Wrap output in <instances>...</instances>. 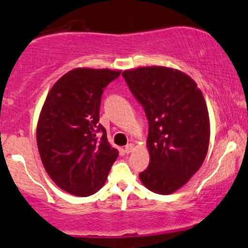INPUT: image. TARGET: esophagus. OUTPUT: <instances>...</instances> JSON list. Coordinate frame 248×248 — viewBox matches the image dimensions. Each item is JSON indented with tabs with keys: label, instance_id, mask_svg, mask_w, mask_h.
Instances as JSON below:
<instances>
[{
	"label": "esophagus",
	"instance_id": "esophagus-1",
	"mask_svg": "<svg viewBox=\"0 0 248 248\" xmlns=\"http://www.w3.org/2000/svg\"><path fill=\"white\" fill-rule=\"evenodd\" d=\"M133 150H135V146H133V144H127L126 146H125V148H124L125 153H131V152H133Z\"/></svg>",
	"mask_w": 248,
	"mask_h": 248
}]
</instances>
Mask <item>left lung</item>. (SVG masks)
Segmentation results:
<instances>
[{"label":"left lung","instance_id":"left-lung-1","mask_svg":"<svg viewBox=\"0 0 248 248\" xmlns=\"http://www.w3.org/2000/svg\"><path fill=\"white\" fill-rule=\"evenodd\" d=\"M122 75L148 121L150 165L140 181L153 193H174L208 152L210 125L202 92L193 78L168 67H139Z\"/></svg>","mask_w":248,"mask_h":248}]
</instances>
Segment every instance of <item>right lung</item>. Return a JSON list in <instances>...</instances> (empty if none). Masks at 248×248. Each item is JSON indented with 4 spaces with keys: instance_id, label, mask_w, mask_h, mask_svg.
<instances>
[{
    "instance_id": "1",
    "label": "right lung",
    "mask_w": 248,
    "mask_h": 248,
    "mask_svg": "<svg viewBox=\"0 0 248 248\" xmlns=\"http://www.w3.org/2000/svg\"><path fill=\"white\" fill-rule=\"evenodd\" d=\"M119 74L111 69H73L54 83L43 106L37 125L43 165L58 187L75 196L100 190L118 156L98 121L104 88Z\"/></svg>"
}]
</instances>
